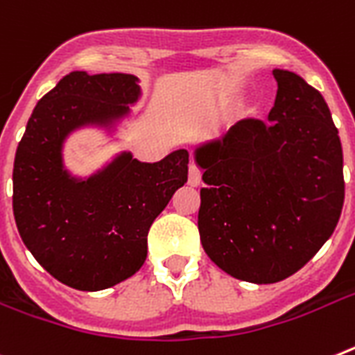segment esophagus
I'll return each instance as SVG.
<instances>
[{"label":"esophagus","instance_id":"1","mask_svg":"<svg viewBox=\"0 0 355 355\" xmlns=\"http://www.w3.org/2000/svg\"><path fill=\"white\" fill-rule=\"evenodd\" d=\"M187 182H189V186L193 187L200 186L202 182V169L198 168L195 162L189 164V180H187Z\"/></svg>","mask_w":355,"mask_h":355}]
</instances>
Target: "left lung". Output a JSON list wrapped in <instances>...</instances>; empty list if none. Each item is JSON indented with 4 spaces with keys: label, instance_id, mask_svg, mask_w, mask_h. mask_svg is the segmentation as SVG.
Listing matches in <instances>:
<instances>
[{
    "label": "left lung",
    "instance_id": "1",
    "mask_svg": "<svg viewBox=\"0 0 355 355\" xmlns=\"http://www.w3.org/2000/svg\"><path fill=\"white\" fill-rule=\"evenodd\" d=\"M272 76L269 121L243 119L195 153L202 247L233 278L260 285L312 260L345 200L343 150L323 95L293 71Z\"/></svg>",
    "mask_w": 355,
    "mask_h": 355
}]
</instances>
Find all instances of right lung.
<instances>
[{
  "mask_svg": "<svg viewBox=\"0 0 355 355\" xmlns=\"http://www.w3.org/2000/svg\"><path fill=\"white\" fill-rule=\"evenodd\" d=\"M139 94L130 73L71 71L37 103L17 146L12 207L21 240L77 291L108 288L141 269L151 223L187 182L186 150L155 164L124 153L83 182L62 169L71 130L122 117Z\"/></svg>",
  "mask_w": 355,
  "mask_h": 355,
  "instance_id": "obj_1",
  "label": "right lung"
}]
</instances>
